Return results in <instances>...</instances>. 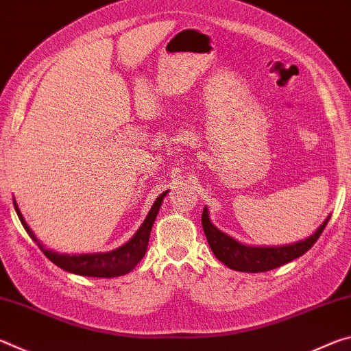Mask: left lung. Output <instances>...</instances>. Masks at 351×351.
Masks as SVG:
<instances>
[{
  "label": "left lung",
  "mask_w": 351,
  "mask_h": 351,
  "mask_svg": "<svg viewBox=\"0 0 351 351\" xmlns=\"http://www.w3.org/2000/svg\"><path fill=\"white\" fill-rule=\"evenodd\" d=\"M330 217L325 219L322 226L314 232L310 239L304 241L294 243L288 246L278 247H251L245 246L241 243L230 239L229 235L223 234L215 226L210 223L209 212L204 207L203 215H201V223L206 234V239L209 241V246L215 257L223 261L230 269L241 271V272H265L276 269L278 266L289 263L291 260L299 258L306 251H310L314 243L317 241L320 234L324 232L326 223Z\"/></svg>",
  "instance_id": "1"
}]
</instances>
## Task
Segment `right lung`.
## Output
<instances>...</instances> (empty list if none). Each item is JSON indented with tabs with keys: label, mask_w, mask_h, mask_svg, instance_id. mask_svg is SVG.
<instances>
[{
	"label": "right lung",
	"mask_w": 351,
	"mask_h": 351,
	"mask_svg": "<svg viewBox=\"0 0 351 351\" xmlns=\"http://www.w3.org/2000/svg\"><path fill=\"white\" fill-rule=\"evenodd\" d=\"M167 192H164L159 195L154 201V204L152 206L150 212L145 218V221L142 223L138 232L134 234V237L125 245L117 247L116 251L106 252V254H85V255H60L56 254L52 251H46L43 246L40 245L38 240L35 239V235L29 226L26 224L25 218L21 217V213L16 207V203L14 201L15 210L19 213V218L23 224V228L26 229V232L31 235V239L34 241L38 243V246L43 254L49 258L52 263L57 265L58 268H62L68 272H74V274L79 276H88V277H117V276H123L127 272L132 271L136 265L139 263L147 252V246H148V240H150V232L154 223V218H156L159 207L162 204V199Z\"/></svg>",
	"instance_id": "right-lung-1"
}]
</instances>
